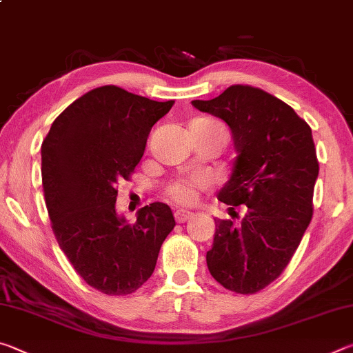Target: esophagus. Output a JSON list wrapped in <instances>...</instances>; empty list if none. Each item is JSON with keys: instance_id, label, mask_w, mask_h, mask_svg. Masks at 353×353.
<instances>
[{"instance_id": "34e87169", "label": "esophagus", "mask_w": 353, "mask_h": 353, "mask_svg": "<svg viewBox=\"0 0 353 353\" xmlns=\"http://www.w3.org/2000/svg\"><path fill=\"white\" fill-rule=\"evenodd\" d=\"M174 218H176L177 223H185V221H188L191 218V213L185 212V210H177L174 213Z\"/></svg>"}]
</instances>
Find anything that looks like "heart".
Instances as JSON below:
<instances>
[{
    "label": "heart",
    "mask_w": 353,
    "mask_h": 353,
    "mask_svg": "<svg viewBox=\"0 0 353 353\" xmlns=\"http://www.w3.org/2000/svg\"><path fill=\"white\" fill-rule=\"evenodd\" d=\"M198 123L204 124V126H207V128L223 130V132L225 134V129L221 126L218 121H212V119H199ZM204 185H205L204 179H190V181H179L176 183H172L171 187L168 188V196H170V199L172 202H176V204L191 205V204H194L196 199H198V191L201 188H204Z\"/></svg>",
    "instance_id": "b5f03b06"
}]
</instances>
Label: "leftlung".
Wrapping results in <instances>:
<instances>
[{
    "instance_id": "obj_1",
    "label": "left lung",
    "mask_w": 353,
    "mask_h": 353,
    "mask_svg": "<svg viewBox=\"0 0 353 353\" xmlns=\"http://www.w3.org/2000/svg\"><path fill=\"white\" fill-rule=\"evenodd\" d=\"M191 104L227 123L238 152L218 199L243 216L214 219L208 271L224 288L254 294L283 272L312 221L319 174L312 129L283 101L250 85Z\"/></svg>"
}]
</instances>
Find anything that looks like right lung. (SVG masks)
Masks as SVG:
<instances>
[{"mask_svg": "<svg viewBox=\"0 0 353 353\" xmlns=\"http://www.w3.org/2000/svg\"><path fill=\"white\" fill-rule=\"evenodd\" d=\"M174 101L98 87L59 115L41 143V182L52 232L76 272L104 294L126 296L152 276L174 229L171 208L152 202L128 223L117 185L145 154L149 132Z\"/></svg>", "mask_w": 353, "mask_h": 353, "instance_id": "right-lung-1", "label": "right lung"}]
</instances>
